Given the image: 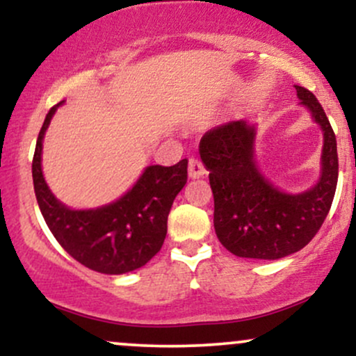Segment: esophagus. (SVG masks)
<instances>
[{"instance_id": "1", "label": "esophagus", "mask_w": 356, "mask_h": 356, "mask_svg": "<svg viewBox=\"0 0 356 356\" xmlns=\"http://www.w3.org/2000/svg\"><path fill=\"white\" fill-rule=\"evenodd\" d=\"M189 177L191 179H199V177H204V175L207 174L206 167L199 159H191L189 161Z\"/></svg>"}]
</instances>
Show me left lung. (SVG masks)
Here are the masks:
<instances>
[{
  "mask_svg": "<svg viewBox=\"0 0 356 356\" xmlns=\"http://www.w3.org/2000/svg\"><path fill=\"white\" fill-rule=\"evenodd\" d=\"M298 99L323 130L321 175L301 194H286L264 177L254 161L256 127L244 120L214 127L199 144L214 194V229L239 257L280 259L314 238L332 207L338 182L337 137L325 110L309 90L296 85Z\"/></svg>",
  "mask_w": 356,
  "mask_h": 356,
  "instance_id": "obj_1",
  "label": "left lung"
}]
</instances>
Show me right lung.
<instances>
[{"instance_id":"obj_1","label":"right lung","mask_w":356,"mask_h":356,"mask_svg":"<svg viewBox=\"0 0 356 356\" xmlns=\"http://www.w3.org/2000/svg\"><path fill=\"white\" fill-rule=\"evenodd\" d=\"M61 104L47 113L33 155V186L44 222L73 259L104 275H124L149 263L161 251L175 195L187 182V159L175 165H149L115 202L75 211L61 204L42 170L43 137Z\"/></svg>"}]
</instances>
